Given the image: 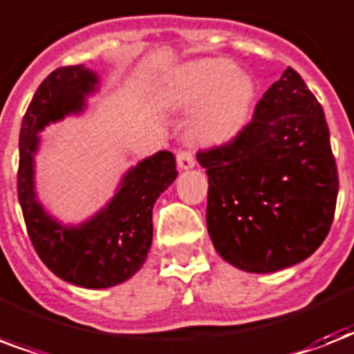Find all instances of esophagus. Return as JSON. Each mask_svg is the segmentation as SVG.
I'll return each instance as SVG.
<instances>
[{
    "instance_id": "1",
    "label": "esophagus",
    "mask_w": 354,
    "mask_h": 354,
    "mask_svg": "<svg viewBox=\"0 0 354 354\" xmlns=\"http://www.w3.org/2000/svg\"><path fill=\"white\" fill-rule=\"evenodd\" d=\"M176 161L180 171H189V169L195 167V158H193V153L191 152H178Z\"/></svg>"
}]
</instances>
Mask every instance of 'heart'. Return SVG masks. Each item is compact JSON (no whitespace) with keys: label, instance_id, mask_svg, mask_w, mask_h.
<instances>
[{"label":"heart","instance_id":"b5f03b06","mask_svg":"<svg viewBox=\"0 0 354 354\" xmlns=\"http://www.w3.org/2000/svg\"><path fill=\"white\" fill-rule=\"evenodd\" d=\"M256 85L226 59H198L159 83L158 104L171 111L201 109L191 126L198 147H226L249 126Z\"/></svg>","mask_w":354,"mask_h":354}]
</instances>
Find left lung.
Instances as JSON below:
<instances>
[{
    "label": "left lung",
    "instance_id": "obj_1",
    "mask_svg": "<svg viewBox=\"0 0 354 354\" xmlns=\"http://www.w3.org/2000/svg\"><path fill=\"white\" fill-rule=\"evenodd\" d=\"M196 159L209 183L207 232L223 260L249 273H274L325 241L338 169L323 107L293 68L267 88L236 141Z\"/></svg>",
    "mask_w": 354,
    "mask_h": 354
}]
</instances>
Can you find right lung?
Returning <instances> with one entry per match:
<instances>
[{
  "label": "right lung",
  "instance_id": "1",
  "mask_svg": "<svg viewBox=\"0 0 354 354\" xmlns=\"http://www.w3.org/2000/svg\"><path fill=\"white\" fill-rule=\"evenodd\" d=\"M98 83L83 64L53 70L40 83L21 120L18 167V201L37 254L59 279L88 290L122 284L141 269L152 247L153 204L178 176L174 153L159 150L128 169L111 201L81 225H63L46 212L35 187L39 133L85 111Z\"/></svg>",
  "mask_w": 354,
  "mask_h": 354
}]
</instances>
